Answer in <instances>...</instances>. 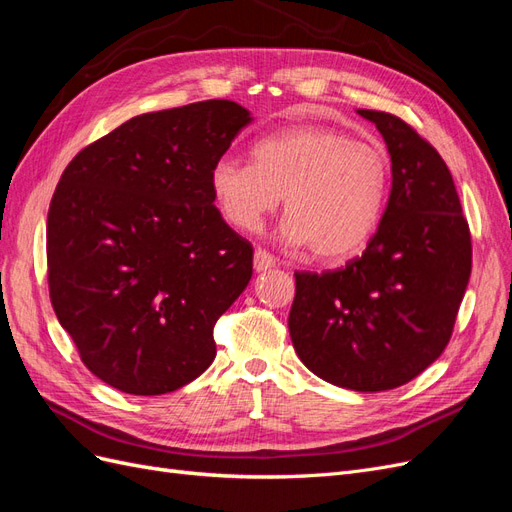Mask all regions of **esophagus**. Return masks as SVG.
Instances as JSON below:
<instances>
[{
    "mask_svg": "<svg viewBox=\"0 0 512 512\" xmlns=\"http://www.w3.org/2000/svg\"><path fill=\"white\" fill-rule=\"evenodd\" d=\"M271 267H275V256L269 250H265V247H258V250L254 252V269L267 271Z\"/></svg>",
    "mask_w": 512,
    "mask_h": 512,
    "instance_id": "obj_1",
    "label": "esophagus"
}]
</instances>
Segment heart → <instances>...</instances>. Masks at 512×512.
Wrapping results in <instances>:
<instances>
[{"label": "heart", "instance_id": "b5f03b06", "mask_svg": "<svg viewBox=\"0 0 512 512\" xmlns=\"http://www.w3.org/2000/svg\"><path fill=\"white\" fill-rule=\"evenodd\" d=\"M209 183L222 218L239 230L258 228L284 196V237L322 262H342L374 237L391 162L382 147L342 130L294 126L256 141L252 162L220 158Z\"/></svg>", "mask_w": 512, "mask_h": 512}]
</instances>
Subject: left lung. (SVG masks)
Here are the masks:
<instances>
[{
	"label": "left lung",
	"instance_id": "obj_1",
	"mask_svg": "<svg viewBox=\"0 0 512 512\" xmlns=\"http://www.w3.org/2000/svg\"><path fill=\"white\" fill-rule=\"evenodd\" d=\"M391 153L393 188L363 256L294 271L292 346L322 380L361 393L416 378L444 352L472 271V237L446 162L397 115L361 108Z\"/></svg>",
	"mask_w": 512,
	"mask_h": 512
}]
</instances>
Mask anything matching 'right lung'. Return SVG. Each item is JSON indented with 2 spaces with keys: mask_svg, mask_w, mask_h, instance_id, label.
I'll list each match as a JSON object with an SVG mask.
<instances>
[{
  "mask_svg": "<svg viewBox=\"0 0 512 512\" xmlns=\"http://www.w3.org/2000/svg\"><path fill=\"white\" fill-rule=\"evenodd\" d=\"M250 121L230 100L138 115L61 175L46 220L51 303L113 389L164 395L213 363V327L250 282L254 247L222 220L209 175Z\"/></svg>",
  "mask_w": 512,
  "mask_h": 512,
  "instance_id": "add662e5",
  "label": "right lung"
}]
</instances>
